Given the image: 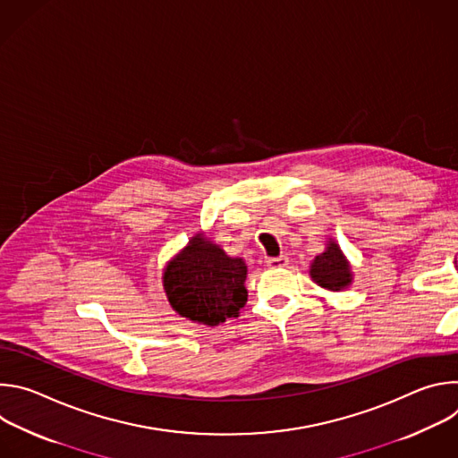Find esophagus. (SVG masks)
<instances>
[{
  "instance_id": "obj_1",
  "label": "esophagus",
  "mask_w": 458,
  "mask_h": 458,
  "mask_svg": "<svg viewBox=\"0 0 458 458\" xmlns=\"http://www.w3.org/2000/svg\"><path fill=\"white\" fill-rule=\"evenodd\" d=\"M267 267H268V268H284V267H288V257H286V255L268 257V259H267Z\"/></svg>"
}]
</instances>
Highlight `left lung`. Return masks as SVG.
<instances>
[{"label":"left lung","instance_id":"1","mask_svg":"<svg viewBox=\"0 0 458 458\" xmlns=\"http://www.w3.org/2000/svg\"><path fill=\"white\" fill-rule=\"evenodd\" d=\"M310 277L317 286L330 292H343L353 283L350 260L335 239L326 241L324 251L311 260Z\"/></svg>","mask_w":458,"mask_h":458}]
</instances>
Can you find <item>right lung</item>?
<instances>
[{
  "mask_svg": "<svg viewBox=\"0 0 458 458\" xmlns=\"http://www.w3.org/2000/svg\"><path fill=\"white\" fill-rule=\"evenodd\" d=\"M244 259L230 257L217 242L198 232L163 270L170 306L184 318L217 326L237 317L248 301Z\"/></svg>",
  "mask_w": 458,
  "mask_h": 458,
  "instance_id": "obj_1",
  "label": "right lung"
}]
</instances>
